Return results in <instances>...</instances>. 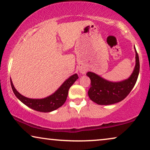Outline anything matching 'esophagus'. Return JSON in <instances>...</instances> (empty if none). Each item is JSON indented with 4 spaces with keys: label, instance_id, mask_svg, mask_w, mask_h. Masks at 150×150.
Returning <instances> with one entry per match:
<instances>
[{
    "label": "esophagus",
    "instance_id": "obj_1",
    "mask_svg": "<svg viewBox=\"0 0 150 150\" xmlns=\"http://www.w3.org/2000/svg\"><path fill=\"white\" fill-rule=\"evenodd\" d=\"M80 72L82 74H85L86 72H87V70H86L85 68H83V67H82V68L80 69Z\"/></svg>",
    "mask_w": 150,
    "mask_h": 150
}]
</instances>
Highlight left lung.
Instances as JSON below:
<instances>
[{
  "label": "left lung",
  "mask_w": 150,
  "mask_h": 150,
  "mask_svg": "<svg viewBox=\"0 0 150 150\" xmlns=\"http://www.w3.org/2000/svg\"><path fill=\"white\" fill-rule=\"evenodd\" d=\"M135 51V66L130 77L124 81L112 82L96 74L88 71L87 76L91 80V87L88 91L90 99L99 105H109L120 102L130 93L138 79L140 69L139 55Z\"/></svg>",
  "instance_id": "left-lung-1"
}]
</instances>
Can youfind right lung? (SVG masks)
Returning a JSON list of instances; mask_svg holds the SVG:
<instances>
[{
	"label": "right lung",
	"instance_id": "right-lung-1",
	"mask_svg": "<svg viewBox=\"0 0 150 150\" xmlns=\"http://www.w3.org/2000/svg\"><path fill=\"white\" fill-rule=\"evenodd\" d=\"M78 79L79 77L77 74H74L64 81V83L59 87V89L52 94L40 99H33L22 96L14 87L11 78H10V81H11L12 90L20 101H21L28 107L37 111L49 112L61 107L65 103L68 95L69 89Z\"/></svg>",
	"mask_w": 150,
	"mask_h": 150
}]
</instances>
